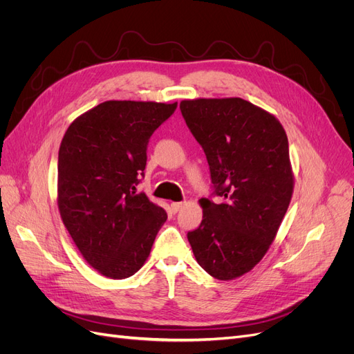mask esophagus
Instances as JSON below:
<instances>
[{
	"instance_id": "34e87169",
	"label": "esophagus",
	"mask_w": 354,
	"mask_h": 354,
	"mask_svg": "<svg viewBox=\"0 0 354 354\" xmlns=\"http://www.w3.org/2000/svg\"><path fill=\"white\" fill-rule=\"evenodd\" d=\"M184 205H185V203H172V204H170V207H172V212H174V213L180 212L182 207H184Z\"/></svg>"
}]
</instances>
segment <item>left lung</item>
<instances>
[{
	"label": "left lung",
	"mask_w": 354,
	"mask_h": 354,
	"mask_svg": "<svg viewBox=\"0 0 354 354\" xmlns=\"http://www.w3.org/2000/svg\"><path fill=\"white\" fill-rule=\"evenodd\" d=\"M179 108L213 184L210 197L200 200L201 225L187 234L192 252L214 279L241 277L268 251L292 200L286 131L241 97L182 100Z\"/></svg>",
	"instance_id": "8db88e82"
}]
</instances>
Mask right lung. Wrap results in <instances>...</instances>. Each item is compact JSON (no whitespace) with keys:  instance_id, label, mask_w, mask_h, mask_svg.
<instances>
[{"instance_id":"1","label":"right lung","mask_w":354,"mask_h":354,"mask_svg":"<svg viewBox=\"0 0 354 354\" xmlns=\"http://www.w3.org/2000/svg\"><path fill=\"white\" fill-rule=\"evenodd\" d=\"M178 103L108 100L78 116L58 153V208L78 251L103 276L122 280L147 259L167 218L137 194L154 131Z\"/></svg>"}]
</instances>
